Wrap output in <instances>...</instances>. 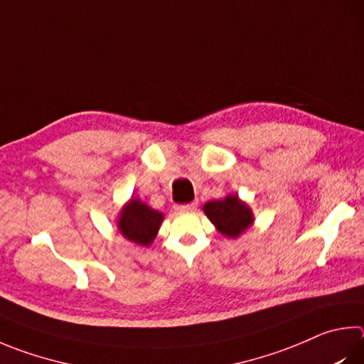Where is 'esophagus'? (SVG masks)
Segmentation results:
<instances>
[{"label": "esophagus", "mask_w": 364, "mask_h": 364, "mask_svg": "<svg viewBox=\"0 0 364 364\" xmlns=\"http://www.w3.org/2000/svg\"><path fill=\"white\" fill-rule=\"evenodd\" d=\"M197 208V202H191V203H184V205H176L175 210L178 213H189V211H194Z\"/></svg>", "instance_id": "34e87169"}]
</instances>
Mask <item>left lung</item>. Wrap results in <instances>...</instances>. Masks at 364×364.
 <instances>
[{"mask_svg":"<svg viewBox=\"0 0 364 364\" xmlns=\"http://www.w3.org/2000/svg\"><path fill=\"white\" fill-rule=\"evenodd\" d=\"M203 213L213 223L218 232L228 239H239L255 223L253 211L239 194H228L224 199L207 202L203 205Z\"/></svg>","mask_w":364,"mask_h":364,"instance_id":"left-lung-1","label":"left lung"}]
</instances>
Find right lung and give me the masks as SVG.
I'll list each match as a JSON object with an SVG mask.
<instances>
[{"label": "right lung", "mask_w": 364, "mask_h": 364, "mask_svg": "<svg viewBox=\"0 0 364 364\" xmlns=\"http://www.w3.org/2000/svg\"><path fill=\"white\" fill-rule=\"evenodd\" d=\"M162 221L164 213L151 208L140 199L130 197L119 211L116 226L124 239L135 245L149 247L159 232Z\"/></svg>", "instance_id": "obj_1"}]
</instances>
